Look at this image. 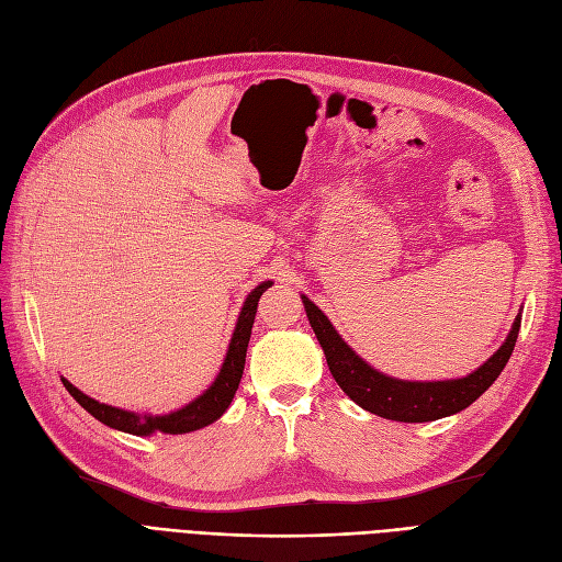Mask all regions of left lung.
<instances>
[{
	"label": "left lung",
	"mask_w": 562,
	"mask_h": 562,
	"mask_svg": "<svg viewBox=\"0 0 562 562\" xmlns=\"http://www.w3.org/2000/svg\"><path fill=\"white\" fill-rule=\"evenodd\" d=\"M301 299L305 305V315L311 319V327L324 350V357H327L329 371L340 385V390L346 392L357 406L380 415V418L396 423L439 420L448 418L452 413H460L469 404H474L479 396L495 383L497 375L506 367L520 329L518 315L514 319L509 336L502 342V348L474 373H469L464 378L431 380V383L425 380V383H420V380H400L375 371L338 336L329 317L324 315L311 299Z\"/></svg>",
	"instance_id": "8db88e82"
}]
</instances>
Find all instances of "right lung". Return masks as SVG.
I'll use <instances>...</instances> for the list:
<instances>
[{"label": "right lung", "instance_id": "1", "mask_svg": "<svg viewBox=\"0 0 562 562\" xmlns=\"http://www.w3.org/2000/svg\"><path fill=\"white\" fill-rule=\"evenodd\" d=\"M270 284H273V282L268 280V282H261L257 289H251L249 296L245 299L238 324H235V331H233V338L228 342V352L224 357L220 375L214 378V383L201 396H198V400H193L184 408L172 411L168 415L133 413V411L114 408V406H106V404L90 400L88 394L77 390L65 378H60L63 385L90 415H93L95 420H100L102 425L112 427V429H119V431H125V434H135V437H149V434H154V431L187 434V431H195L201 427H207L214 420H220L222 415L226 413V408L231 406L233 396H235V390H238V385H240L243 369H245L247 342H249V336H251V324H255V317H257L259 299Z\"/></svg>", "mask_w": 562, "mask_h": 562}]
</instances>
